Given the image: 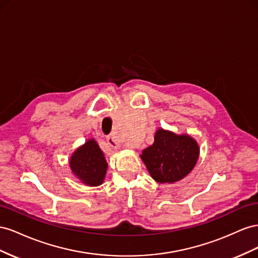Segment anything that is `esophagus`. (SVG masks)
Returning a JSON list of instances; mask_svg holds the SVG:
<instances>
[{"instance_id":"34e87169","label":"esophagus","mask_w":258,"mask_h":258,"mask_svg":"<svg viewBox=\"0 0 258 258\" xmlns=\"http://www.w3.org/2000/svg\"><path fill=\"white\" fill-rule=\"evenodd\" d=\"M107 143H108V145L111 147V148H113V149H116L117 147H119V144L116 143V141H115V138L112 136V135H108L107 136Z\"/></svg>"}]
</instances>
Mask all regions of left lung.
Returning a JSON list of instances; mask_svg holds the SVG:
<instances>
[{"label": "left lung", "mask_w": 258, "mask_h": 258, "mask_svg": "<svg viewBox=\"0 0 258 258\" xmlns=\"http://www.w3.org/2000/svg\"><path fill=\"white\" fill-rule=\"evenodd\" d=\"M151 177L161 183L182 179L195 167L199 146L192 137L158 130L154 143L141 156Z\"/></svg>", "instance_id": "1"}]
</instances>
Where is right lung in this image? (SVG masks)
<instances>
[{
	"label": "right lung",
	"instance_id": "obj_1",
	"mask_svg": "<svg viewBox=\"0 0 258 258\" xmlns=\"http://www.w3.org/2000/svg\"><path fill=\"white\" fill-rule=\"evenodd\" d=\"M70 167L73 174L87 186H98L104 181L108 165L97 143L90 139L73 153Z\"/></svg>",
	"mask_w": 258,
	"mask_h": 258
}]
</instances>
